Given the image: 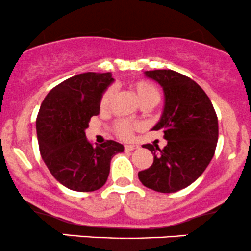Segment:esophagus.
<instances>
[{
	"mask_svg": "<svg viewBox=\"0 0 251 251\" xmlns=\"http://www.w3.org/2000/svg\"><path fill=\"white\" fill-rule=\"evenodd\" d=\"M139 147L137 144H127V145H125V150L126 151H133V150H136V149H138Z\"/></svg>",
	"mask_w": 251,
	"mask_h": 251,
	"instance_id": "obj_1",
	"label": "esophagus"
}]
</instances>
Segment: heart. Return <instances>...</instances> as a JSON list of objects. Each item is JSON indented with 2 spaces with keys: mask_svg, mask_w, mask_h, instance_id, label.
Returning <instances> with one entry per match:
<instances>
[{
  "mask_svg": "<svg viewBox=\"0 0 251 251\" xmlns=\"http://www.w3.org/2000/svg\"><path fill=\"white\" fill-rule=\"evenodd\" d=\"M133 90L136 93L137 98H138L140 104L143 103H155L159 101L161 99V93H159L158 88L156 87L152 82L147 81V79H140V81L134 82ZM113 96V88H108V89L104 90V93L101 96L100 99V107L101 108H106L109 104V101H111ZM133 125L128 121L121 120L118 121L117 125H115V131H117L118 136L121 137V138H128L131 136V131Z\"/></svg>",
  "mask_w": 251,
  "mask_h": 251,
  "instance_id": "heart-1",
  "label": "heart"
}]
</instances>
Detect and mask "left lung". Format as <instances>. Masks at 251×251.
Wrapping results in <instances>:
<instances>
[{
  "instance_id": "1",
  "label": "left lung",
  "mask_w": 251,
  "mask_h": 251,
  "mask_svg": "<svg viewBox=\"0 0 251 251\" xmlns=\"http://www.w3.org/2000/svg\"><path fill=\"white\" fill-rule=\"evenodd\" d=\"M163 88L164 108L152 131L168 140L163 149L145 144L153 163L138 173L140 182L161 193H175L205 172L218 142V118L210 98L189 77L173 70L145 71Z\"/></svg>"
}]
</instances>
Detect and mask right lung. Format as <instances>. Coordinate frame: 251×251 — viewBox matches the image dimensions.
I'll return each mask as SVG.
<instances>
[{
  "label": "right lung",
  "mask_w": 251,
  "mask_h": 251,
  "mask_svg": "<svg viewBox=\"0 0 251 251\" xmlns=\"http://www.w3.org/2000/svg\"><path fill=\"white\" fill-rule=\"evenodd\" d=\"M113 81L111 73L79 74L56 85L40 106V155L53 177L71 191L100 189L113 156L124 151L114 140L93 147L85 137L90 118L100 113V99Z\"/></svg>",
  "instance_id": "1"
}]
</instances>
